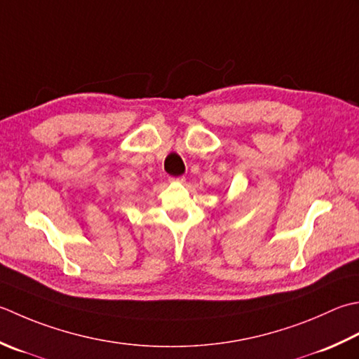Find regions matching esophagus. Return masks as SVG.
<instances>
[{"label":"esophagus","instance_id":"1","mask_svg":"<svg viewBox=\"0 0 359 359\" xmlns=\"http://www.w3.org/2000/svg\"><path fill=\"white\" fill-rule=\"evenodd\" d=\"M172 180H177V182H182V184H184V182H185V177H184V175H180V177H174Z\"/></svg>","mask_w":359,"mask_h":359}]
</instances>
